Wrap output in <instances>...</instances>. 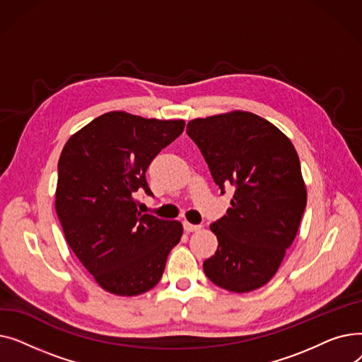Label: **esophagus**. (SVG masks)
Instances as JSON below:
<instances>
[{
    "label": "esophagus",
    "mask_w": 362,
    "mask_h": 362,
    "mask_svg": "<svg viewBox=\"0 0 362 362\" xmlns=\"http://www.w3.org/2000/svg\"><path fill=\"white\" fill-rule=\"evenodd\" d=\"M183 229H185V232L191 233V232L199 230L201 226L199 224H192V223H189V221H183Z\"/></svg>",
    "instance_id": "34e87169"
}]
</instances>
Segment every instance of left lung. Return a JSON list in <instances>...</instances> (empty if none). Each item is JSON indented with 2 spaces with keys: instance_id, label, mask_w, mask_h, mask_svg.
Wrapping results in <instances>:
<instances>
[{
  "instance_id": "left-lung-1",
  "label": "left lung",
  "mask_w": 362,
  "mask_h": 362,
  "mask_svg": "<svg viewBox=\"0 0 362 362\" xmlns=\"http://www.w3.org/2000/svg\"><path fill=\"white\" fill-rule=\"evenodd\" d=\"M186 133L221 195L235 189L227 214L210 226L218 246L204 273L226 291H255L279 270L305 211L299 157L274 124L246 111L195 119Z\"/></svg>"
}]
</instances>
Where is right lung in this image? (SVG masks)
<instances>
[{"mask_svg": "<svg viewBox=\"0 0 362 362\" xmlns=\"http://www.w3.org/2000/svg\"><path fill=\"white\" fill-rule=\"evenodd\" d=\"M183 129V120L111 111L76 132L62 151L57 216L71 251L110 293L135 296L154 288L182 238V223L142 214L135 195L152 197L146 168Z\"/></svg>", "mask_w": 362, "mask_h": 362, "instance_id": "1", "label": "right lung"}]
</instances>
